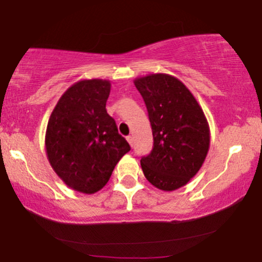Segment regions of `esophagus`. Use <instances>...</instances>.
<instances>
[{
    "label": "esophagus",
    "mask_w": 262,
    "mask_h": 262,
    "mask_svg": "<svg viewBox=\"0 0 262 262\" xmlns=\"http://www.w3.org/2000/svg\"><path fill=\"white\" fill-rule=\"evenodd\" d=\"M126 141H128V143L132 146V144H133V137L128 136V137H126Z\"/></svg>",
    "instance_id": "1"
}]
</instances>
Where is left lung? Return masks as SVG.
I'll return each instance as SVG.
<instances>
[{
  "label": "left lung",
  "instance_id": "left-lung-1",
  "mask_svg": "<svg viewBox=\"0 0 262 262\" xmlns=\"http://www.w3.org/2000/svg\"><path fill=\"white\" fill-rule=\"evenodd\" d=\"M147 106L153 148L141 160L153 186L172 191L194 178L210 143L209 125L202 107L180 80L165 73L134 81Z\"/></svg>",
  "mask_w": 262,
  "mask_h": 262
}]
</instances>
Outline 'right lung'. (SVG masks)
I'll return each mask as SVG.
<instances>
[{
	"label": "right lung",
	"mask_w": 262,
	"mask_h": 262,
	"mask_svg": "<svg viewBox=\"0 0 262 262\" xmlns=\"http://www.w3.org/2000/svg\"><path fill=\"white\" fill-rule=\"evenodd\" d=\"M106 80L72 84L55 105L46 133L50 166L67 186L94 194L106 185L116 163L130 146L106 112Z\"/></svg>",
	"instance_id": "add662e5"
}]
</instances>
